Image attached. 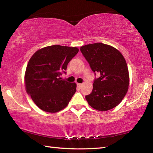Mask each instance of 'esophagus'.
Instances as JSON below:
<instances>
[{
    "label": "esophagus",
    "mask_w": 153,
    "mask_h": 153,
    "mask_svg": "<svg viewBox=\"0 0 153 153\" xmlns=\"http://www.w3.org/2000/svg\"><path fill=\"white\" fill-rule=\"evenodd\" d=\"M77 87L79 88H81L82 86V84H79V83H77Z\"/></svg>",
    "instance_id": "obj_1"
}]
</instances>
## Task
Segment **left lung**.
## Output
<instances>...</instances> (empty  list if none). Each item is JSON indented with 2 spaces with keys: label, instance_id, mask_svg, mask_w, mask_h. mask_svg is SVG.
I'll list each match as a JSON object with an SVG mask.
<instances>
[{
  "label": "left lung",
  "instance_id": "8db88e82",
  "mask_svg": "<svg viewBox=\"0 0 153 153\" xmlns=\"http://www.w3.org/2000/svg\"><path fill=\"white\" fill-rule=\"evenodd\" d=\"M80 51L92 70L100 76L94 80L91 94L86 96L88 103L100 111L117 107L127 94L129 83L123 55L112 46L100 42L82 46Z\"/></svg>",
  "mask_w": 153,
  "mask_h": 153
}]
</instances>
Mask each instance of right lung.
I'll return each instance as SVG.
<instances>
[{
  "mask_svg": "<svg viewBox=\"0 0 153 153\" xmlns=\"http://www.w3.org/2000/svg\"><path fill=\"white\" fill-rule=\"evenodd\" d=\"M78 51L77 47L53 45L31 56L25 72V90L41 110L54 113L68 105L77 85L61 80V76Z\"/></svg>",
  "mask_w": 153,
  "mask_h": 153,
  "instance_id": "obj_1",
  "label": "right lung"
}]
</instances>
